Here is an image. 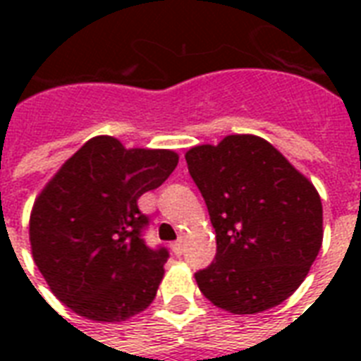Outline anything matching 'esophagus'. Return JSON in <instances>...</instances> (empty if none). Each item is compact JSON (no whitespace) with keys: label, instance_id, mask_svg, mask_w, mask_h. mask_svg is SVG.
I'll list each match as a JSON object with an SVG mask.
<instances>
[{"label":"esophagus","instance_id":"34e87169","mask_svg":"<svg viewBox=\"0 0 361 361\" xmlns=\"http://www.w3.org/2000/svg\"><path fill=\"white\" fill-rule=\"evenodd\" d=\"M170 249H172V252H174L176 257H181V255H183V243H181V240L174 241V243L170 245Z\"/></svg>","mask_w":361,"mask_h":361}]
</instances>
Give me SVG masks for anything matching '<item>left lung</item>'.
Returning <instances> with one entry per match:
<instances>
[{
	"mask_svg": "<svg viewBox=\"0 0 361 361\" xmlns=\"http://www.w3.org/2000/svg\"><path fill=\"white\" fill-rule=\"evenodd\" d=\"M185 161L217 240L214 262L195 274L200 292L234 314L285 302L322 245V202L313 183L252 135L191 147Z\"/></svg>",
	"mask_w": 361,
	"mask_h": 361,
	"instance_id": "1",
	"label": "left lung"
}]
</instances>
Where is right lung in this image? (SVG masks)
<instances>
[{"instance_id": "obj_1", "label": "right lung", "mask_w": 361, "mask_h": 361, "mask_svg": "<svg viewBox=\"0 0 361 361\" xmlns=\"http://www.w3.org/2000/svg\"><path fill=\"white\" fill-rule=\"evenodd\" d=\"M178 166L169 149L87 140L33 204V260L59 302L97 322H121L153 302L169 249L149 247L138 198Z\"/></svg>"}]
</instances>
